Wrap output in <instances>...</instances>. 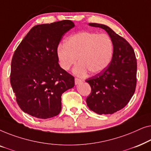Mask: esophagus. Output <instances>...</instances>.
<instances>
[{
    "label": "esophagus",
    "mask_w": 151,
    "mask_h": 151,
    "mask_svg": "<svg viewBox=\"0 0 151 151\" xmlns=\"http://www.w3.org/2000/svg\"><path fill=\"white\" fill-rule=\"evenodd\" d=\"M81 82H82V80H80V79H78V78H75V84H80Z\"/></svg>",
    "instance_id": "1"
}]
</instances>
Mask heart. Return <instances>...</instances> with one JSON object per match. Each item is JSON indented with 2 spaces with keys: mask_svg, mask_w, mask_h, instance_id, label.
<instances>
[{
  "mask_svg": "<svg viewBox=\"0 0 151 151\" xmlns=\"http://www.w3.org/2000/svg\"><path fill=\"white\" fill-rule=\"evenodd\" d=\"M113 54V44L110 37L91 32L70 36L57 50L60 66L66 71L75 65L78 58L80 63L74 71L80 76L87 71L93 74L100 73L110 64Z\"/></svg>",
  "mask_w": 151,
  "mask_h": 151,
  "instance_id": "1",
  "label": "heart"
}]
</instances>
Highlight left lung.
Returning a JSON list of instances; mask_svg holds the SVG:
<instances>
[{
	"label": "left lung",
	"instance_id": "left-lung-1",
	"mask_svg": "<svg viewBox=\"0 0 151 151\" xmlns=\"http://www.w3.org/2000/svg\"><path fill=\"white\" fill-rule=\"evenodd\" d=\"M104 29L113 44V54L106 69L86 80L91 92L86 102L91 110L100 115L113 114L131 100L137 84V59L133 47L108 26L89 23Z\"/></svg>",
	"mask_w": 151,
	"mask_h": 151
}]
</instances>
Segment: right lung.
I'll return each instance as SVG.
<instances>
[{"label":"right lung","instance_id":"add662e5","mask_svg":"<svg viewBox=\"0 0 151 151\" xmlns=\"http://www.w3.org/2000/svg\"><path fill=\"white\" fill-rule=\"evenodd\" d=\"M74 26L69 20L38 24L16 48L10 83L24 113L48 119L60 112L62 94L73 87L74 77L60 67L57 50L62 37Z\"/></svg>","mask_w":151,"mask_h":151}]
</instances>
